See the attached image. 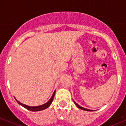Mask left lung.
I'll list each match as a JSON object with an SVG mask.
<instances>
[{
	"instance_id": "left-lung-1",
	"label": "left lung",
	"mask_w": 126,
	"mask_h": 126,
	"mask_svg": "<svg viewBox=\"0 0 126 126\" xmlns=\"http://www.w3.org/2000/svg\"><path fill=\"white\" fill-rule=\"evenodd\" d=\"M74 103H75V104H76V106H77L78 108H79V109H83V110H84V111H93V110H90V109H86V108H83V107L80 106H79V105H78V104L77 103H75V101H74Z\"/></svg>"
}]
</instances>
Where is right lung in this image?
<instances>
[{
  "label": "right lung",
  "instance_id": "obj_1",
  "mask_svg": "<svg viewBox=\"0 0 126 126\" xmlns=\"http://www.w3.org/2000/svg\"><path fill=\"white\" fill-rule=\"evenodd\" d=\"M55 91H54L53 94L52 96H51V97L50 98V100L47 102V103L43 104V105L38 106H27V105H25V104H22V103H20V102L18 101H17L18 104H20V105L22 106L23 108H26V109H28V110H29V111H42V110L47 109V108H48V107L50 106V104H51V103H52L53 100V97H54V96H55Z\"/></svg>",
  "mask_w": 126,
  "mask_h": 126
}]
</instances>
